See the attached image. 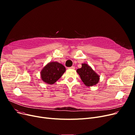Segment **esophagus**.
Wrapping results in <instances>:
<instances>
[{"label": "esophagus", "mask_w": 135, "mask_h": 135, "mask_svg": "<svg viewBox=\"0 0 135 135\" xmlns=\"http://www.w3.org/2000/svg\"><path fill=\"white\" fill-rule=\"evenodd\" d=\"M69 69H75V67L74 66H71V67H70L68 68Z\"/></svg>", "instance_id": "esophagus-1"}]
</instances>
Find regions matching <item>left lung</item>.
Wrapping results in <instances>:
<instances>
[{"label":"left lung","instance_id":"left-lung-1","mask_svg":"<svg viewBox=\"0 0 135 135\" xmlns=\"http://www.w3.org/2000/svg\"><path fill=\"white\" fill-rule=\"evenodd\" d=\"M83 83L87 87L97 84L100 80V76L87 64H81V68L76 70Z\"/></svg>","mask_w":135,"mask_h":135}]
</instances>
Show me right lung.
<instances>
[{
    "label": "right lung",
    "instance_id": "1",
    "mask_svg": "<svg viewBox=\"0 0 135 135\" xmlns=\"http://www.w3.org/2000/svg\"><path fill=\"white\" fill-rule=\"evenodd\" d=\"M66 71L62 64L58 62H50L44 66L40 71V78L44 82L49 84L56 83Z\"/></svg>",
    "mask_w": 135,
    "mask_h": 135
}]
</instances>
